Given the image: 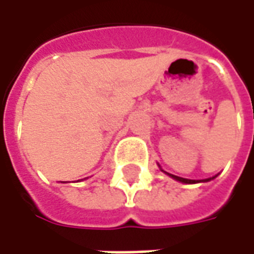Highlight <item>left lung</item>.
Returning <instances> with one entry per match:
<instances>
[{
	"mask_svg": "<svg viewBox=\"0 0 254 254\" xmlns=\"http://www.w3.org/2000/svg\"><path fill=\"white\" fill-rule=\"evenodd\" d=\"M170 177H173L174 180L180 182H184V184H196V182H201V181H194V180H187V178H181V177H177V176H173V174H169ZM211 180V178H209ZM209 180H204V181H209Z\"/></svg>",
	"mask_w": 254,
	"mask_h": 254,
	"instance_id": "1",
	"label": "left lung"
}]
</instances>
